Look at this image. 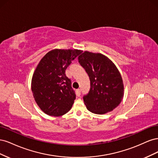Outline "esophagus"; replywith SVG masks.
<instances>
[{
	"label": "esophagus",
	"mask_w": 158,
	"mask_h": 158,
	"mask_svg": "<svg viewBox=\"0 0 158 158\" xmlns=\"http://www.w3.org/2000/svg\"><path fill=\"white\" fill-rule=\"evenodd\" d=\"M80 94H81V90H80V89H78L77 90H76V95H77L78 97H79Z\"/></svg>",
	"instance_id": "esophagus-1"
}]
</instances>
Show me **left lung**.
<instances>
[{"instance_id": "obj_1", "label": "left lung", "mask_w": 158, "mask_h": 158, "mask_svg": "<svg viewBox=\"0 0 158 158\" xmlns=\"http://www.w3.org/2000/svg\"><path fill=\"white\" fill-rule=\"evenodd\" d=\"M78 59L90 80L89 93L83 98L88 111L99 114L113 111L124 95L123 79L115 64L104 55L89 51Z\"/></svg>"}]
</instances>
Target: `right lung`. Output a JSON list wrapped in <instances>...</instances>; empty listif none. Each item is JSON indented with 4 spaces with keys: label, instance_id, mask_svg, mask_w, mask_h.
<instances>
[{
    "label": "right lung",
    "instance_id": "right-lung-1",
    "mask_svg": "<svg viewBox=\"0 0 158 158\" xmlns=\"http://www.w3.org/2000/svg\"><path fill=\"white\" fill-rule=\"evenodd\" d=\"M82 51L51 50L37 64L31 79V91L37 106L48 115L59 117L70 111L76 99L65 70Z\"/></svg>",
    "mask_w": 158,
    "mask_h": 158
}]
</instances>
